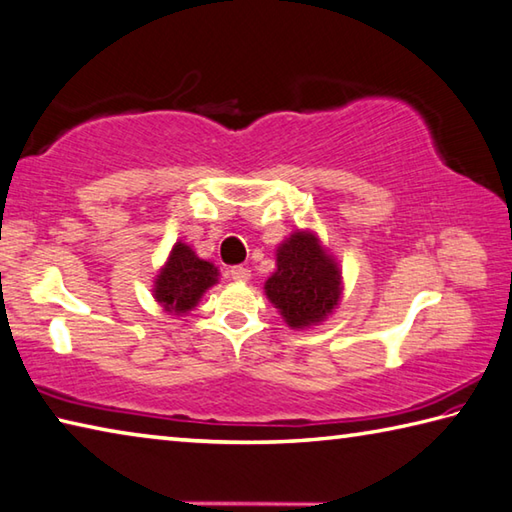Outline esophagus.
<instances>
[{
    "label": "esophagus",
    "instance_id": "1",
    "mask_svg": "<svg viewBox=\"0 0 512 512\" xmlns=\"http://www.w3.org/2000/svg\"><path fill=\"white\" fill-rule=\"evenodd\" d=\"M230 275H232V280H237V282H248L250 280V271L246 266H232Z\"/></svg>",
    "mask_w": 512,
    "mask_h": 512
}]
</instances>
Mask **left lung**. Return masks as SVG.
I'll return each instance as SVG.
<instances>
[{"label": "left lung", "instance_id": "obj_1", "mask_svg": "<svg viewBox=\"0 0 512 512\" xmlns=\"http://www.w3.org/2000/svg\"><path fill=\"white\" fill-rule=\"evenodd\" d=\"M264 291L288 327H311L338 306L340 268L313 232L297 230L277 248V271L266 280Z\"/></svg>", "mask_w": 512, "mask_h": 512}]
</instances>
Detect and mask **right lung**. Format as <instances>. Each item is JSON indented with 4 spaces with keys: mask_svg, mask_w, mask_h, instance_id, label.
I'll use <instances>...</instances> for the list:
<instances>
[{
    "mask_svg": "<svg viewBox=\"0 0 512 512\" xmlns=\"http://www.w3.org/2000/svg\"><path fill=\"white\" fill-rule=\"evenodd\" d=\"M217 280L219 271L215 264L199 259L188 244L176 241L161 273L156 275L154 297L165 311L181 315L192 311L201 295Z\"/></svg>",
    "mask_w": 512,
    "mask_h": 512,
    "instance_id": "add662e5",
    "label": "right lung"
}]
</instances>
